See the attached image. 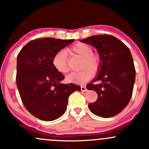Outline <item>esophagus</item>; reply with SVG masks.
Returning <instances> with one entry per match:
<instances>
[{"mask_svg": "<svg viewBox=\"0 0 149 149\" xmlns=\"http://www.w3.org/2000/svg\"><path fill=\"white\" fill-rule=\"evenodd\" d=\"M81 91H83V92H86V91H88L87 88H86V86H81Z\"/></svg>", "mask_w": 149, "mask_h": 149, "instance_id": "esophagus-1", "label": "esophagus"}]
</instances>
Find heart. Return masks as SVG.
I'll return each instance as SVG.
<instances>
[{"instance_id":"1","label":"heart","mask_w":149,"mask_h":149,"mask_svg":"<svg viewBox=\"0 0 149 149\" xmlns=\"http://www.w3.org/2000/svg\"><path fill=\"white\" fill-rule=\"evenodd\" d=\"M67 52L76 54L83 58L81 67L85 69L79 72H72L69 73L66 76V81L69 83L78 84L85 83L92 77L93 72L91 70L96 69L98 66V57L93 54L92 47L84 43L76 44L67 50ZM52 64L59 73H65L68 72V66L66 52L63 51L57 52L52 58Z\"/></svg>"}]
</instances>
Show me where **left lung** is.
<instances>
[{"label":"left lung","instance_id":"obj_1","mask_svg":"<svg viewBox=\"0 0 149 149\" xmlns=\"http://www.w3.org/2000/svg\"><path fill=\"white\" fill-rule=\"evenodd\" d=\"M81 42L96 48L101 61L97 76L86 86L98 95L88 104L89 109L103 118L115 116L127 107L133 92L136 71L130 49L110 35L91 36ZM96 81L101 83L94 84Z\"/></svg>","mask_w":149,"mask_h":149}]
</instances>
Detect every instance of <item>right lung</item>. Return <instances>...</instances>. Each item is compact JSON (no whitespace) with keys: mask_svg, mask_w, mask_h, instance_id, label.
<instances>
[{"mask_svg":"<svg viewBox=\"0 0 149 149\" xmlns=\"http://www.w3.org/2000/svg\"><path fill=\"white\" fill-rule=\"evenodd\" d=\"M46 37L28 42L17 58L16 83L25 108L33 116L45 121H53L66 110L68 97L78 85L63 84L61 73L52 64L54 56L73 42Z\"/></svg>","mask_w":149,"mask_h":149,"instance_id":"add662e5","label":"right lung"}]
</instances>
